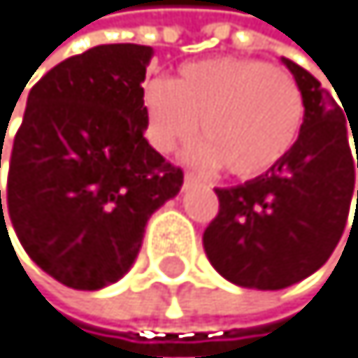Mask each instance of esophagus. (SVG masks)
I'll list each match as a JSON object with an SVG mask.
<instances>
[{
	"label": "esophagus",
	"instance_id": "1",
	"mask_svg": "<svg viewBox=\"0 0 358 358\" xmlns=\"http://www.w3.org/2000/svg\"><path fill=\"white\" fill-rule=\"evenodd\" d=\"M194 185H201V178H199L196 173L187 171V173H185V189H187V187H194Z\"/></svg>",
	"mask_w": 358,
	"mask_h": 358
}]
</instances>
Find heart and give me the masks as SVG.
I'll return each mask as SVG.
<instances>
[{
  "mask_svg": "<svg viewBox=\"0 0 358 358\" xmlns=\"http://www.w3.org/2000/svg\"><path fill=\"white\" fill-rule=\"evenodd\" d=\"M148 141L171 152L199 130V157L235 178L263 176L294 148L304 127V93L290 73L258 59L217 57L185 64L176 80L143 89Z\"/></svg>",
  "mask_w": 358,
  "mask_h": 358,
  "instance_id": "b5f03b06",
  "label": "heart"
}]
</instances>
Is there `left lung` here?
Returning a JSON list of instances; mask_svg holds the SVG:
<instances>
[{"label": "left lung", "mask_w": 358, "mask_h": 358, "mask_svg": "<svg viewBox=\"0 0 358 358\" xmlns=\"http://www.w3.org/2000/svg\"><path fill=\"white\" fill-rule=\"evenodd\" d=\"M304 93V127L294 148L253 180L215 189L219 212L203 233L208 260L242 288L281 290L322 267L338 244L355 196L357 120L313 75L283 59ZM341 100V98H338ZM358 210V189H357Z\"/></svg>", "instance_id": "obj_1"}]
</instances>
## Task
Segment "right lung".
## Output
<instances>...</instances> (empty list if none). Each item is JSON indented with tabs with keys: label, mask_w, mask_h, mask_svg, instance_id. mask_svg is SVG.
Returning <instances> with one entry per match:
<instances>
[{
	"label": "right lung",
	"mask_w": 358,
	"mask_h": 358,
	"mask_svg": "<svg viewBox=\"0 0 358 358\" xmlns=\"http://www.w3.org/2000/svg\"><path fill=\"white\" fill-rule=\"evenodd\" d=\"M150 57L146 45H98L61 61L29 91L3 199L0 189V226L10 217L29 258L68 288L116 283L132 267L150 215L182 187V169L143 136ZM1 148L3 141L0 169Z\"/></svg>",
	"instance_id": "1"
}]
</instances>
